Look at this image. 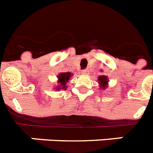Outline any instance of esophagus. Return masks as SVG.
I'll list each match as a JSON object with an SVG mask.
<instances>
[{
  "mask_svg": "<svg viewBox=\"0 0 153 153\" xmlns=\"http://www.w3.org/2000/svg\"><path fill=\"white\" fill-rule=\"evenodd\" d=\"M82 74H89V70L88 69H83V70H82Z\"/></svg>",
  "mask_w": 153,
  "mask_h": 153,
  "instance_id": "esophagus-1",
  "label": "esophagus"
}]
</instances>
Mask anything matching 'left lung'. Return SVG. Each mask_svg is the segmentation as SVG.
Segmentation results:
<instances>
[{"mask_svg": "<svg viewBox=\"0 0 153 153\" xmlns=\"http://www.w3.org/2000/svg\"><path fill=\"white\" fill-rule=\"evenodd\" d=\"M98 81H99V84L100 85V87L103 88V89H105V87L107 86V84H108V78L106 76H100L99 77V79H98Z\"/></svg>", "mask_w": 153, "mask_h": 153, "instance_id": "1", "label": "left lung"}]
</instances>
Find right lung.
Instances as JSON below:
<instances>
[{
	"instance_id": "1",
	"label": "right lung",
	"mask_w": 153,
	"mask_h": 153,
	"mask_svg": "<svg viewBox=\"0 0 153 153\" xmlns=\"http://www.w3.org/2000/svg\"><path fill=\"white\" fill-rule=\"evenodd\" d=\"M71 75V74L70 72H64V73H61V74H59V75H58V79H59V84H60V88L58 87V89H66L67 88V86H66V84H67V82H68V80H69V79H70Z\"/></svg>"
}]
</instances>
